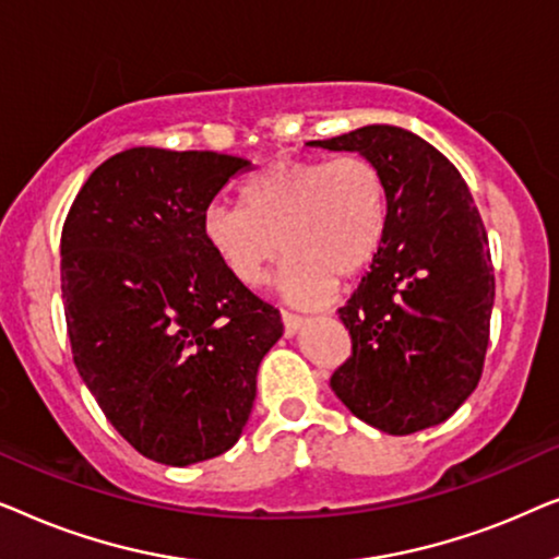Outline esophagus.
Instances as JSON below:
<instances>
[{
	"instance_id": "obj_1",
	"label": "esophagus",
	"mask_w": 559,
	"mask_h": 559,
	"mask_svg": "<svg viewBox=\"0 0 559 559\" xmlns=\"http://www.w3.org/2000/svg\"><path fill=\"white\" fill-rule=\"evenodd\" d=\"M282 323H285L287 338H293V335H297V331L302 328L305 320L300 316H293V312H282Z\"/></svg>"
}]
</instances>
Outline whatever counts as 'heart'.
I'll use <instances>...</instances> for the list:
<instances>
[{
  "label": "heart",
  "mask_w": 559,
  "mask_h": 559,
  "mask_svg": "<svg viewBox=\"0 0 559 559\" xmlns=\"http://www.w3.org/2000/svg\"><path fill=\"white\" fill-rule=\"evenodd\" d=\"M241 209L211 203L203 239L241 287H257L277 262L280 293L295 305L331 297L335 277H356L379 254L386 234V180L373 159H282L249 178Z\"/></svg>",
  "instance_id": "b5f03b06"
}]
</instances>
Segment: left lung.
I'll use <instances>...</instances> for the list:
<instances>
[{
	"instance_id": "obj_1",
	"label": "left lung",
	"mask_w": 559,
	"mask_h": 559,
	"mask_svg": "<svg viewBox=\"0 0 559 559\" xmlns=\"http://www.w3.org/2000/svg\"><path fill=\"white\" fill-rule=\"evenodd\" d=\"M310 147L358 152L386 180V234L346 308L354 354L331 377L366 425H440L478 386L493 310L488 236L461 173L423 136L369 124Z\"/></svg>"
}]
</instances>
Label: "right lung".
Wrapping results in <instances>:
<instances>
[{"mask_svg": "<svg viewBox=\"0 0 559 559\" xmlns=\"http://www.w3.org/2000/svg\"><path fill=\"white\" fill-rule=\"evenodd\" d=\"M249 159L132 147L98 165L68 211L60 287L73 361L117 432L165 465L234 448L280 312L228 277L203 213Z\"/></svg>", "mask_w": 559, "mask_h": 559, "instance_id": "add662e5", "label": "right lung"}]
</instances>
